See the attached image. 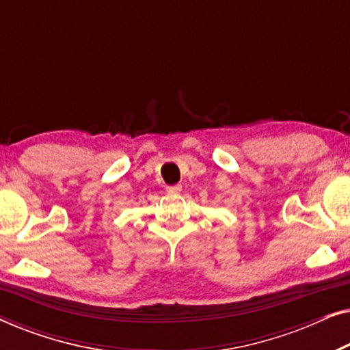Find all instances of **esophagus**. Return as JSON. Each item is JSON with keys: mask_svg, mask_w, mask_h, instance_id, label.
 Segmentation results:
<instances>
[{"mask_svg": "<svg viewBox=\"0 0 350 350\" xmlns=\"http://www.w3.org/2000/svg\"><path fill=\"white\" fill-rule=\"evenodd\" d=\"M167 191H169L170 194H176V193H180V191H181V186H180V185H175V186H167Z\"/></svg>", "mask_w": 350, "mask_h": 350, "instance_id": "esophagus-1", "label": "esophagus"}]
</instances>
